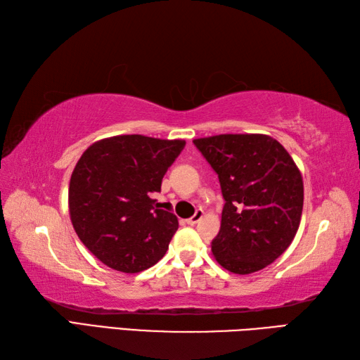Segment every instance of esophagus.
I'll list each match as a JSON object with an SVG mask.
<instances>
[{
    "label": "esophagus",
    "instance_id": "34e87169",
    "mask_svg": "<svg viewBox=\"0 0 360 360\" xmlns=\"http://www.w3.org/2000/svg\"><path fill=\"white\" fill-rule=\"evenodd\" d=\"M204 217V210L202 209H198L196 212H195V215L192 217V218H188L187 219V224H196V223H200V221H201V218Z\"/></svg>",
    "mask_w": 360,
    "mask_h": 360
}]
</instances>
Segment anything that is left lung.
I'll list each match as a JSON object with an SVG mask.
<instances>
[{"label": "left lung", "instance_id": "1", "mask_svg": "<svg viewBox=\"0 0 360 360\" xmlns=\"http://www.w3.org/2000/svg\"><path fill=\"white\" fill-rule=\"evenodd\" d=\"M193 143L218 174L226 201L212 241L217 262L240 275L274 263L302 218L303 181L292 158L264 134H219Z\"/></svg>", "mask_w": 360, "mask_h": 360}]
</instances>
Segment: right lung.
Listing matches in <instances>:
<instances>
[{
	"label": "right lung",
	"instance_id": "right-lung-1",
	"mask_svg": "<svg viewBox=\"0 0 360 360\" xmlns=\"http://www.w3.org/2000/svg\"><path fill=\"white\" fill-rule=\"evenodd\" d=\"M186 141L141 134L102 139L83 153L70 181V213L80 241L111 269L136 274L165 255L178 218L151 193Z\"/></svg>",
	"mask_w": 360,
	"mask_h": 360
}]
</instances>
